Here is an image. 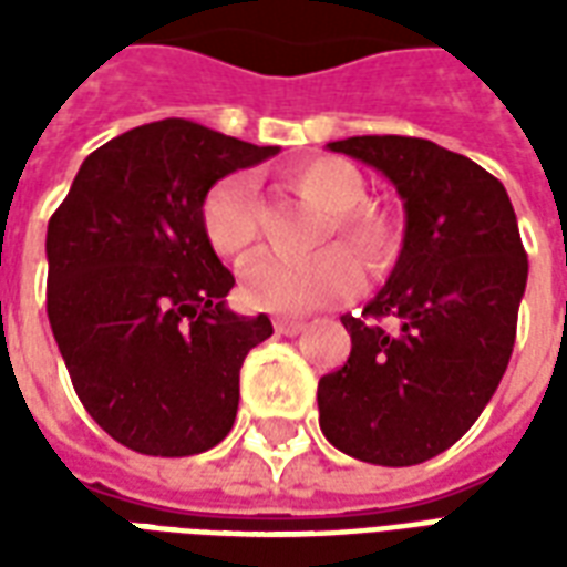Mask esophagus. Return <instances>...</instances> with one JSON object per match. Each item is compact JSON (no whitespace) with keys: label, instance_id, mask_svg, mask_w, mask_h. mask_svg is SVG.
Here are the masks:
<instances>
[{"label":"esophagus","instance_id":"34e87169","mask_svg":"<svg viewBox=\"0 0 567 567\" xmlns=\"http://www.w3.org/2000/svg\"><path fill=\"white\" fill-rule=\"evenodd\" d=\"M272 328H276V333H282V337H297V333H303V321H291V319H276L272 321Z\"/></svg>","mask_w":567,"mask_h":567}]
</instances>
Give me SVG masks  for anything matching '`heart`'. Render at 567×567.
<instances>
[{"label":"heart","mask_w":567,"mask_h":567,"mask_svg":"<svg viewBox=\"0 0 567 567\" xmlns=\"http://www.w3.org/2000/svg\"><path fill=\"white\" fill-rule=\"evenodd\" d=\"M288 182L300 197L319 206L316 243L343 239L373 272L389 270L401 248V230L385 209L368 206V182L355 163L343 157H312L288 169ZM199 227L218 258L243 264L258 246V190L251 175L218 178L199 203ZM361 288V264L346 246H324L307 258L264 255L243 276L248 307L279 316H303L352 297Z\"/></svg>","instance_id":"heart-1"}]
</instances>
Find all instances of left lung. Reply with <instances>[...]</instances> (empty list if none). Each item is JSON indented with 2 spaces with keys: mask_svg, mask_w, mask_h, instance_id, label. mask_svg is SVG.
Segmentation results:
<instances>
[{
  "mask_svg": "<svg viewBox=\"0 0 567 567\" xmlns=\"http://www.w3.org/2000/svg\"><path fill=\"white\" fill-rule=\"evenodd\" d=\"M328 148L398 187L406 230L380 295L343 316L352 352L319 380L321 434L361 462L422 464L474 425L511 361L528 279L516 212L495 175L434 142L352 136Z\"/></svg>",
  "mask_w": 567,
  "mask_h": 567,
  "instance_id": "8db88e82",
  "label": "left lung"
}]
</instances>
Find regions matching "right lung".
<instances>
[{
  "label": "right lung",
  "instance_id": "add662e5",
  "mask_svg": "<svg viewBox=\"0 0 567 567\" xmlns=\"http://www.w3.org/2000/svg\"><path fill=\"white\" fill-rule=\"evenodd\" d=\"M276 145L166 117L81 163L48 221V319L84 410L142 455L182 458L221 443L239 368L272 333L224 307L234 272L199 227L218 178Z\"/></svg>",
  "mask_w": 567,
  "mask_h": 567
}]
</instances>
